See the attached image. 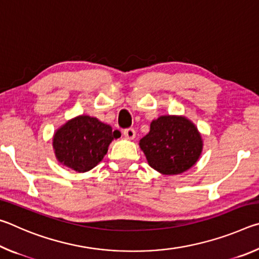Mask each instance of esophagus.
Here are the masks:
<instances>
[{
	"label": "esophagus",
	"instance_id": "obj_1",
	"mask_svg": "<svg viewBox=\"0 0 259 259\" xmlns=\"http://www.w3.org/2000/svg\"><path fill=\"white\" fill-rule=\"evenodd\" d=\"M123 135H124V137H125L126 139L133 140V139H135V137H136V131H135L134 129H131V128L125 129V130L123 131Z\"/></svg>",
	"mask_w": 259,
	"mask_h": 259
}]
</instances>
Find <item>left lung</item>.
Returning a JSON list of instances; mask_svg holds the SVG:
<instances>
[{
    "mask_svg": "<svg viewBox=\"0 0 259 259\" xmlns=\"http://www.w3.org/2000/svg\"><path fill=\"white\" fill-rule=\"evenodd\" d=\"M139 140L151 168L162 175L187 171L200 159L203 140L196 125L183 115H161Z\"/></svg>",
    "mask_w": 259,
    "mask_h": 259,
    "instance_id": "obj_1",
    "label": "left lung"
}]
</instances>
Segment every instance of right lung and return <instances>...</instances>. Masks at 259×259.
Masks as SVG:
<instances>
[{
    "instance_id": "add662e5",
    "label": "right lung",
    "mask_w": 259,
    "mask_h": 259,
    "mask_svg": "<svg viewBox=\"0 0 259 259\" xmlns=\"http://www.w3.org/2000/svg\"><path fill=\"white\" fill-rule=\"evenodd\" d=\"M119 130L103 123L97 117L78 115L55 131L52 148L57 161L76 172H87L104 159Z\"/></svg>"
}]
</instances>
